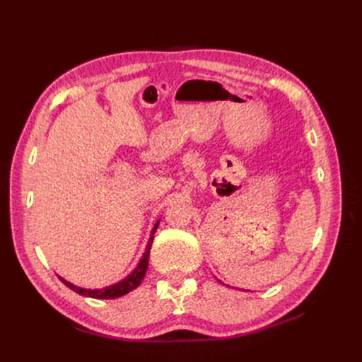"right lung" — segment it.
Returning a JSON list of instances; mask_svg holds the SVG:
<instances>
[{
  "instance_id": "obj_1",
  "label": "right lung",
  "mask_w": 362,
  "mask_h": 362,
  "mask_svg": "<svg viewBox=\"0 0 362 362\" xmlns=\"http://www.w3.org/2000/svg\"><path fill=\"white\" fill-rule=\"evenodd\" d=\"M158 223L160 222H157L154 229H152V235H154V233L157 231ZM152 240H154V237H151L145 255L141 257V259L139 262V266L136 267V270L131 273V275L127 279L115 284V286H112V287H107V288H103V290H86V288L75 287V286H72V284L66 282V281L62 279V278L60 279H62L63 284H66V286L71 290L76 291V293L81 294V296H87V298H93V299H115V298H120V296H124V294H127L129 291H133L134 288H137L140 286L141 279H144L145 273H146V269H148V262H149V250H151V246H152Z\"/></svg>"
}]
</instances>
